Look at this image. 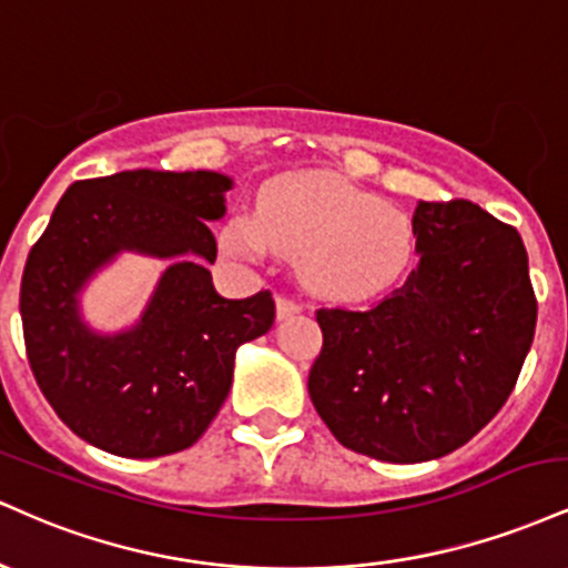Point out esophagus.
Instances as JSON below:
<instances>
[{
    "instance_id": "esophagus-1",
    "label": "esophagus",
    "mask_w": 568,
    "mask_h": 568,
    "mask_svg": "<svg viewBox=\"0 0 568 568\" xmlns=\"http://www.w3.org/2000/svg\"><path fill=\"white\" fill-rule=\"evenodd\" d=\"M302 312V304L296 302V298H288V296H277V317L280 321H285V317H293Z\"/></svg>"
}]
</instances>
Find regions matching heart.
<instances>
[{
  "label": "heart",
  "mask_w": 568,
  "mask_h": 568,
  "mask_svg": "<svg viewBox=\"0 0 568 568\" xmlns=\"http://www.w3.org/2000/svg\"><path fill=\"white\" fill-rule=\"evenodd\" d=\"M221 247L262 262L270 253L302 256V277L328 298H371L406 277L416 256L414 221L400 207L338 173L304 171L272 179L256 216L226 221Z\"/></svg>",
  "instance_id": "obj_1"
}]
</instances>
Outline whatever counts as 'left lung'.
<instances>
[{
  "label": "left lung",
  "mask_w": 568,
  "mask_h": 568,
  "mask_svg": "<svg viewBox=\"0 0 568 568\" xmlns=\"http://www.w3.org/2000/svg\"><path fill=\"white\" fill-rule=\"evenodd\" d=\"M419 266L366 312L317 310L310 397L342 446L438 459L497 416L529 355L537 298L515 226L470 200L419 202Z\"/></svg>",
  "instance_id": "left-lung-1"
}]
</instances>
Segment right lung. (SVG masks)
Wrapping results in <instances>:
<instances>
[{
    "label": "right lung",
    "mask_w": 568,
    "mask_h": 568,
    "mask_svg": "<svg viewBox=\"0 0 568 568\" xmlns=\"http://www.w3.org/2000/svg\"><path fill=\"white\" fill-rule=\"evenodd\" d=\"M230 175L122 171L77 181L55 205L21 280L29 366L61 422L130 459L184 452L232 387L234 352L275 323L270 291L224 298L207 264ZM122 250L171 257L142 321L114 337L79 317L83 283Z\"/></svg>",
    "instance_id": "1"
}]
</instances>
